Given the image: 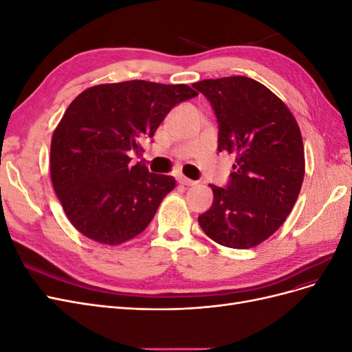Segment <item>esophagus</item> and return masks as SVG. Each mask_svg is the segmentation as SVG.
Masks as SVG:
<instances>
[{"label": "esophagus", "instance_id": "1", "mask_svg": "<svg viewBox=\"0 0 352 352\" xmlns=\"http://www.w3.org/2000/svg\"><path fill=\"white\" fill-rule=\"evenodd\" d=\"M177 182H179L180 185H185V186H194V185L197 184L195 180H190V179L185 177L184 175H179V176H177Z\"/></svg>", "mask_w": 352, "mask_h": 352}]
</instances>
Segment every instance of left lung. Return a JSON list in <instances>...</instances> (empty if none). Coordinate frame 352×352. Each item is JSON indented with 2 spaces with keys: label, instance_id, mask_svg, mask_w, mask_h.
<instances>
[{
  "label": "left lung",
  "instance_id": "left-lung-1",
  "mask_svg": "<svg viewBox=\"0 0 352 352\" xmlns=\"http://www.w3.org/2000/svg\"><path fill=\"white\" fill-rule=\"evenodd\" d=\"M192 87L214 109L219 151L236 160L226 188L210 185L214 199L198 223L223 247L252 248L283 225L300 195L305 173L300 126L278 95L254 79H206Z\"/></svg>",
  "mask_w": 352,
  "mask_h": 352
}]
</instances>
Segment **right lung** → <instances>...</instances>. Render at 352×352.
<instances>
[{"instance_id": "add662e5", "label": "right lung", "mask_w": 352, "mask_h": 352, "mask_svg": "<svg viewBox=\"0 0 352 352\" xmlns=\"http://www.w3.org/2000/svg\"><path fill=\"white\" fill-rule=\"evenodd\" d=\"M185 83L146 80L95 85L80 92L63 114L51 140L50 172L63 210L82 235L120 245L150 225L173 176L131 166L144 138L176 104L197 97Z\"/></svg>"}]
</instances>
